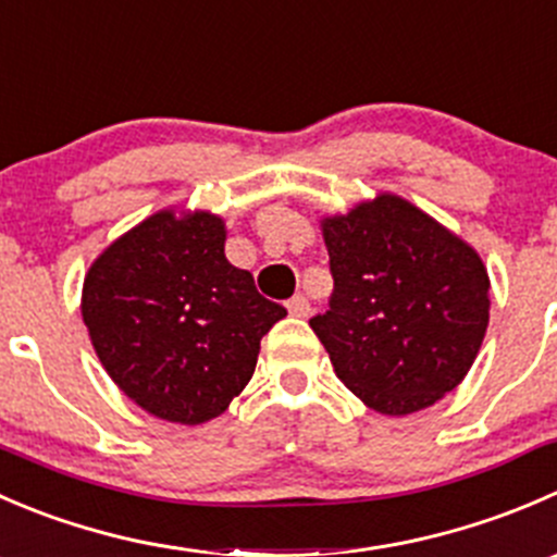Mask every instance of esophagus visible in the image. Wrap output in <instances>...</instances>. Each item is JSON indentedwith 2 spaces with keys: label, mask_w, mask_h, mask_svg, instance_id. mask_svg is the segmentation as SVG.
<instances>
[{
  "label": "esophagus",
  "mask_w": 557,
  "mask_h": 557,
  "mask_svg": "<svg viewBox=\"0 0 557 557\" xmlns=\"http://www.w3.org/2000/svg\"><path fill=\"white\" fill-rule=\"evenodd\" d=\"M286 311H289L292 317H308V311H311V306H308L306 297L295 295L289 302H286Z\"/></svg>",
  "instance_id": "34e87169"
}]
</instances>
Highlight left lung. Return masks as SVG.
Segmentation results:
<instances>
[{
  "label": "left lung",
  "mask_w": 557,
  "mask_h": 557,
  "mask_svg": "<svg viewBox=\"0 0 557 557\" xmlns=\"http://www.w3.org/2000/svg\"><path fill=\"white\" fill-rule=\"evenodd\" d=\"M319 227L335 289L311 330L341 382L387 417L453 393L490 322L479 251L393 191L324 216Z\"/></svg>",
  "instance_id": "1"
}]
</instances>
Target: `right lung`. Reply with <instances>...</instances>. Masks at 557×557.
<instances>
[{
  "label": "right lung",
  "instance_id": "add662e5",
  "mask_svg": "<svg viewBox=\"0 0 557 557\" xmlns=\"http://www.w3.org/2000/svg\"><path fill=\"white\" fill-rule=\"evenodd\" d=\"M211 211L162 208L91 262L81 313L115 387L151 417L202 425L255 373L260 341L286 308L224 255Z\"/></svg>",
  "mask_w": 557,
  "mask_h": 557
}]
</instances>
